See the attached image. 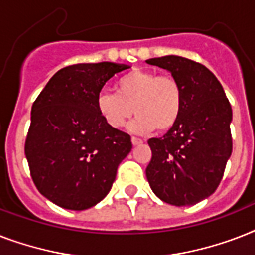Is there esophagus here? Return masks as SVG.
Here are the masks:
<instances>
[{"mask_svg": "<svg viewBox=\"0 0 255 255\" xmlns=\"http://www.w3.org/2000/svg\"><path fill=\"white\" fill-rule=\"evenodd\" d=\"M131 141H132V144H133V145H139V144L143 143V140L139 139V137H135V136H132Z\"/></svg>", "mask_w": 255, "mask_h": 255, "instance_id": "obj_1", "label": "esophagus"}]
</instances>
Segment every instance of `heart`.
<instances>
[{
	"label": "heart",
	"instance_id": "b5f03b06",
	"mask_svg": "<svg viewBox=\"0 0 255 255\" xmlns=\"http://www.w3.org/2000/svg\"><path fill=\"white\" fill-rule=\"evenodd\" d=\"M116 94L100 91L96 110L111 128H122L135 112L129 128L139 133L165 132L177 123L184 106V91L173 75L132 70L118 79Z\"/></svg>",
	"mask_w": 255,
	"mask_h": 255
}]
</instances>
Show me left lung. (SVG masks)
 Here are the masks:
<instances>
[{
  "label": "left lung",
  "instance_id": "obj_1",
  "mask_svg": "<svg viewBox=\"0 0 255 255\" xmlns=\"http://www.w3.org/2000/svg\"><path fill=\"white\" fill-rule=\"evenodd\" d=\"M145 62L170 71L184 91L177 123L163 137L148 140L147 180L164 202L194 205L217 189L232 155V106L221 83L201 63L176 55Z\"/></svg>",
  "mask_w": 255,
  "mask_h": 255
}]
</instances>
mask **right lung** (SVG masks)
I'll return each mask as SVG.
<instances>
[{
  "mask_svg": "<svg viewBox=\"0 0 255 255\" xmlns=\"http://www.w3.org/2000/svg\"><path fill=\"white\" fill-rule=\"evenodd\" d=\"M127 69L111 62L67 66L33 103L25 155L39 193L58 206L85 210L102 201L131 152V136L110 127L95 103L106 82Z\"/></svg>",
  "mask_w": 255,
  "mask_h": 255,
  "instance_id": "add662e5",
  "label": "right lung"
}]
</instances>
